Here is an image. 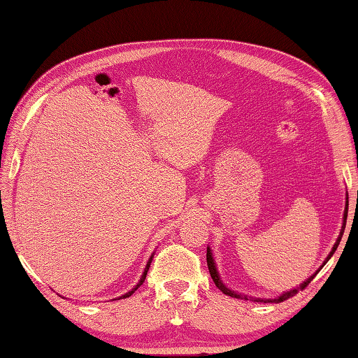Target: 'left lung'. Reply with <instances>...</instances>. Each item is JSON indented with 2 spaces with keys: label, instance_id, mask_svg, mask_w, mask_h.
Here are the masks:
<instances>
[{
  "label": "left lung",
  "instance_id": "8db88e82",
  "mask_svg": "<svg viewBox=\"0 0 358 358\" xmlns=\"http://www.w3.org/2000/svg\"><path fill=\"white\" fill-rule=\"evenodd\" d=\"M348 205H349V202H348ZM346 220H348V208H346V211H344V224H343L341 234H339V237H338V240H336V243L333 245V250H331V252L329 254V257H327V260H325V262H324V265H325L327 262H329V259L333 256V254H335L336 248H338V245H339V241H341V237H343V234H344V229H346ZM207 265H208V270H210V276H211V280L215 281L216 287L220 289L222 294H226V295H229V296H234V299L248 300V296H245V295H240V294L234 292V290H230V289H227L226 286H224L222 281L220 280V275H217V271H216L215 260H213V257H211V250H210V248H207ZM324 265H322V266H324ZM322 266H320V268H322ZM320 268H319V270H320ZM319 270H317L316 273H314L311 278H308V280H306L305 282L300 284V287L292 289V290H290V292H284L282 295L278 296V299H252V300H254V301H262V303H280V301L287 300V299H290V296H294L296 292H299V290H303V289H305V287L308 286V284H310V282L314 280V276H316V275L319 273Z\"/></svg>",
  "mask_w": 358,
  "mask_h": 358
}]
</instances>
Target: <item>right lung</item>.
<instances>
[{"mask_svg": "<svg viewBox=\"0 0 358 358\" xmlns=\"http://www.w3.org/2000/svg\"><path fill=\"white\" fill-rule=\"evenodd\" d=\"M151 259H153V256H151V257H150V260H148V264H147V266H145V271H143V275H142V278H141V281H138V284H137V286H136L134 289H132V290H129V292H128V294H124V295H123V299H126V296H131L132 294H134V292H136V290H137L138 287H141V286H142V284H143V281H145V278H147V273H148V268H150V264H151Z\"/></svg>", "mask_w": 358, "mask_h": 358, "instance_id": "obj_1", "label": "right lung"}]
</instances>
